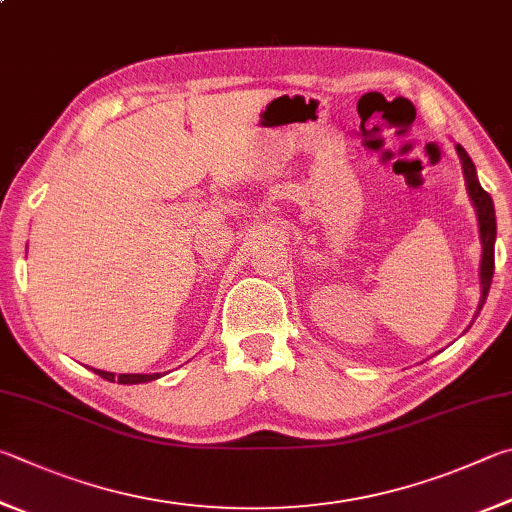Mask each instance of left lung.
<instances>
[{
    "label": "left lung",
    "instance_id": "8db88e82",
    "mask_svg": "<svg viewBox=\"0 0 512 512\" xmlns=\"http://www.w3.org/2000/svg\"><path fill=\"white\" fill-rule=\"evenodd\" d=\"M457 154L461 159L463 176H466L468 197L472 201V208H475V212H477V224H479V239H481V266H479L481 300H479V306H477V313H479L483 309V302H486L488 291H490L492 273H495V239H497L495 203H492L490 194L481 188V183L477 179L475 163H472L468 152L463 150L461 145H457Z\"/></svg>",
    "mask_w": 512,
    "mask_h": 512
}]
</instances>
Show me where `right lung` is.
I'll list each match as a JSON object with an SVG mask.
<instances>
[{
	"instance_id": "obj_1",
	"label": "right lung",
	"mask_w": 512,
	"mask_h": 512,
	"mask_svg": "<svg viewBox=\"0 0 512 512\" xmlns=\"http://www.w3.org/2000/svg\"><path fill=\"white\" fill-rule=\"evenodd\" d=\"M96 374L100 376V378H105V380H109V383H118L120 385H138V383H150V380H156V378H161V374H111V371H100V369H94Z\"/></svg>"
}]
</instances>
